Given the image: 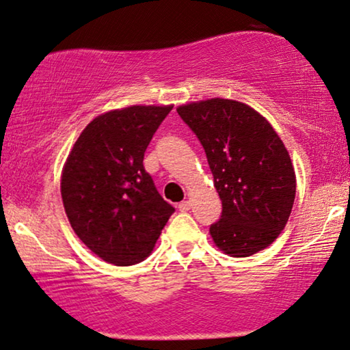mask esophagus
Masks as SVG:
<instances>
[{
	"instance_id": "obj_1",
	"label": "esophagus",
	"mask_w": 350,
	"mask_h": 350,
	"mask_svg": "<svg viewBox=\"0 0 350 350\" xmlns=\"http://www.w3.org/2000/svg\"><path fill=\"white\" fill-rule=\"evenodd\" d=\"M178 208H179V211H189V209L192 208V203H190L189 200H185V202H180L178 204Z\"/></svg>"
}]
</instances>
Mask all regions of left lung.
Here are the masks:
<instances>
[{"label": "left lung", "instance_id": "obj_1", "mask_svg": "<svg viewBox=\"0 0 350 350\" xmlns=\"http://www.w3.org/2000/svg\"><path fill=\"white\" fill-rule=\"evenodd\" d=\"M206 153L222 214L209 234L221 251L248 258L285 229L296 195L291 158L270 123L243 102L208 99L178 107Z\"/></svg>", "mask_w": 350, "mask_h": 350}]
</instances>
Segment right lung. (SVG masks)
<instances>
[{
    "label": "right lung",
    "mask_w": 350,
    "mask_h": 350,
    "mask_svg": "<svg viewBox=\"0 0 350 350\" xmlns=\"http://www.w3.org/2000/svg\"><path fill=\"white\" fill-rule=\"evenodd\" d=\"M172 105L99 115L65 161L60 193L70 226L105 262L133 265L152 253L174 208L144 167V153Z\"/></svg>",
    "instance_id": "obj_1"
}]
</instances>
